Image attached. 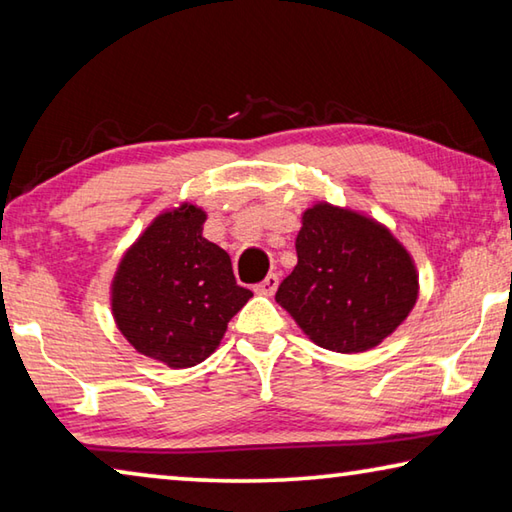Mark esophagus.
<instances>
[{"mask_svg":"<svg viewBox=\"0 0 512 512\" xmlns=\"http://www.w3.org/2000/svg\"><path fill=\"white\" fill-rule=\"evenodd\" d=\"M277 282H280V277H277L275 273H268L262 282L257 284L255 291L262 293V296H273L275 289H277Z\"/></svg>","mask_w":512,"mask_h":512,"instance_id":"obj_1","label":"esophagus"}]
</instances>
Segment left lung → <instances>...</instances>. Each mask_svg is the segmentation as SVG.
Listing matches in <instances>:
<instances>
[{
    "label": "left lung",
    "instance_id": "obj_1",
    "mask_svg": "<svg viewBox=\"0 0 512 512\" xmlns=\"http://www.w3.org/2000/svg\"><path fill=\"white\" fill-rule=\"evenodd\" d=\"M298 264L275 293L320 348L357 354L377 348L418 302L409 250L372 216L318 201L302 212Z\"/></svg>",
    "mask_w": 512,
    "mask_h": 512
}]
</instances>
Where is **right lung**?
<instances>
[{
    "label": "right lung",
    "mask_w": 512,
    "mask_h": 512,
    "mask_svg": "<svg viewBox=\"0 0 512 512\" xmlns=\"http://www.w3.org/2000/svg\"><path fill=\"white\" fill-rule=\"evenodd\" d=\"M203 207L160 212L121 257L110 309L124 339L169 368H192L219 348L230 318L253 298L230 255L203 237Z\"/></svg>",
    "instance_id": "right-lung-1"
}]
</instances>
